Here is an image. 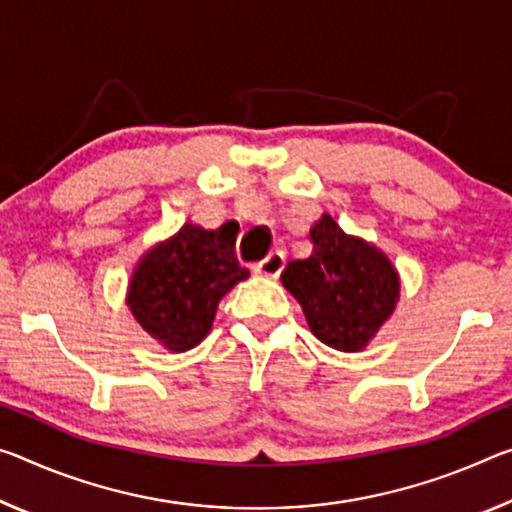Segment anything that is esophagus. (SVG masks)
Returning <instances> with one entry per match:
<instances>
[{"instance_id": "1", "label": "esophagus", "mask_w": 512, "mask_h": 512, "mask_svg": "<svg viewBox=\"0 0 512 512\" xmlns=\"http://www.w3.org/2000/svg\"><path fill=\"white\" fill-rule=\"evenodd\" d=\"M282 269H285V255H282L280 250H275V253H271L255 266V271L266 275V278H278Z\"/></svg>"}]
</instances>
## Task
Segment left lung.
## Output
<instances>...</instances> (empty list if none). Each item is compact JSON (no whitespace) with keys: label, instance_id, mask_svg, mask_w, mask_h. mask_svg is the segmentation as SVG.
Segmentation results:
<instances>
[{"label":"left lung","instance_id":"obj_1","mask_svg":"<svg viewBox=\"0 0 512 512\" xmlns=\"http://www.w3.org/2000/svg\"><path fill=\"white\" fill-rule=\"evenodd\" d=\"M312 255L282 271V285L303 307L312 335L344 353L362 351L394 312L399 273L385 253L351 237L323 214L310 230Z\"/></svg>","mask_w":512,"mask_h":512}]
</instances>
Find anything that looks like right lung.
Returning <instances> with one entry per match:
<instances>
[{
  "label": "right lung",
  "instance_id": "right-lung-1",
  "mask_svg": "<svg viewBox=\"0 0 512 512\" xmlns=\"http://www.w3.org/2000/svg\"><path fill=\"white\" fill-rule=\"evenodd\" d=\"M237 237L184 223L136 264L127 305L141 328L173 353L198 346L212 330L216 307L248 269L234 255Z\"/></svg>",
  "mask_w": 512,
  "mask_h": 512
}]
</instances>
